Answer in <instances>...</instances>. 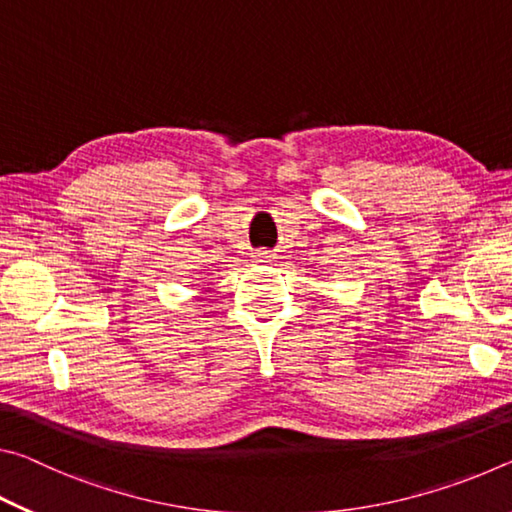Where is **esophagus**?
Masks as SVG:
<instances>
[{
  "mask_svg": "<svg viewBox=\"0 0 512 512\" xmlns=\"http://www.w3.org/2000/svg\"><path fill=\"white\" fill-rule=\"evenodd\" d=\"M253 259L257 264H273L275 262V255L268 253V250H259V253L253 255Z\"/></svg>",
  "mask_w": 512,
  "mask_h": 512,
  "instance_id": "1",
  "label": "esophagus"
}]
</instances>
